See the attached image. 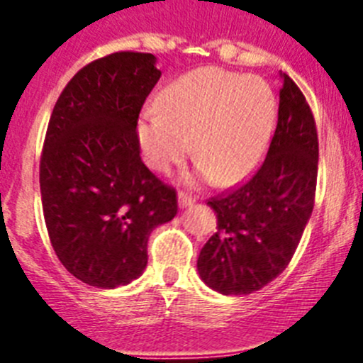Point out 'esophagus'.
Masks as SVG:
<instances>
[{
	"instance_id": "obj_1",
	"label": "esophagus",
	"mask_w": 363,
	"mask_h": 363,
	"mask_svg": "<svg viewBox=\"0 0 363 363\" xmlns=\"http://www.w3.org/2000/svg\"><path fill=\"white\" fill-rule=\"evenodd\" d=\"M194 203H196V198H192L191 194H187V192H179L178 194V205L182 207V209H185V207H192Z\"/></svg>"
}]
</instances>
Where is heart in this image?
Instances as JSON below:
<instances>
[{
  "mask_svg": "<svg viewBox=\"0 0 363 363\" xmlns=\"http://www.w3.org/2000/svg\"><path fill=\"white\" fill-rule=\"evenodd\" d=\"M158 107L140 120L138 138L147 165L172 171L192 150L200 158L191 179L234 185L255 172L277 123V94L259 76L201 67L165 86Z\"/></svg>",
  "mask_w": 363,
  "mask_h": 363,
  "instance_id": "1",
  "label": "heart"
}]
</instances>
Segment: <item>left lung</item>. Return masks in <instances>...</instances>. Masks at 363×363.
<instances>
[{
  "mask_svg": "<svg viewBox=\"0 0 363 363\" xmlns=\"http://www.w3.org/2000/svg\"><path fill=\"white\" fill-rule=\"evenodd\" d=\"M278 125L267 158L242 187L207 201L216 233L198 256L200 278L225 296L251 294L285 271L314 207L318 134L296 83L280 74Z\"/></svg>",
  "mask_w": 363,
  "mask_h": 363,
  "instance_id": "left-lung-1",
  "label": "left lung"
}]
</instances>
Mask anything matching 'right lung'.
Here are the masks:
<instances>
[{"instance_id":"1","label":"right lung","mask_w":363,"mask_h":363,"mask_svg":"<svg viewBox=\"0 0 363 363\" xmlns=\"http://www.w3.org/2000/svg\"><path fill=\"white\" fill-rule=\"evenodd\" d=\"M160 76L152 54L114 52L83 67L54 105L40 163L45 223L63 267L92 287L142 277L150 233L178 213L136 133Z\"/></svg>"}]
</instances>
